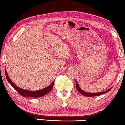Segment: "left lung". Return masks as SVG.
<instances>
[{"label": "left lung", "mask_w": 125, "mask_h": 125, "mask_svg": "<svg viewBox=\"0 0 125 125\" xmlns=\"http://www.w3.org/2000/svg\"><path fill=\"white\" fill-rule=\"evenodd\" d=\"M76 89L78 90V92H79L80 93L82 94V95H85V96H87V97H94V96H98V95H100L101 94H105L106 93H107V92H108L109 91H110L111 90V89H109V90H106L105 92H99V93H87V92H84L83 90H82V89H81V87H79V85H78V83H77V82H76Z\"/></svg>", "instance_id": "left-lung-1"}]
</instances>
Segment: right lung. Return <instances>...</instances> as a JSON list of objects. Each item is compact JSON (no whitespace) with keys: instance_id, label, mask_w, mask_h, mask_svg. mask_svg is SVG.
<instances>
[{"instance_id":"add662e5","label":"right lung","mask_w":125,"mask_h":125,"mask_svg":"<svg viewBox=\"0 0 125 125\" xmlns=\"http://www.w3.org/2000/svg\"><path fill=\"white\" fill-rule=\"evenodd\" d=\"M5 73H6V79H7V81L9 82V83H10L11 85L13 86V87L15 89L17 92H18V93L20 94L21 95H22L23 97H41L43 96V95H46V94H47L50 91H52V89L53 87V85H54V82H53L52 83L49 85L47 87H45V88L42 89V90H39L38 91H28V90H23V89L20 88L17 86L16 85H15L12 82V81H11L9 78V77L7 75V72L5 70Z\"/></svg>"}]
</instances>
